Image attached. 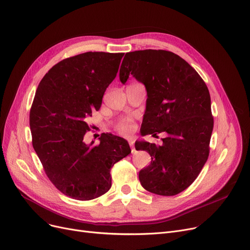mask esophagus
<instances>
[{"instance_id":"1","label":"esophagus","mask_w":250,"mask_h":250,"mask_svg":"<svg viewBox=\"0 0 250 250\" xmlns=\"http://www.w3.org/2000/svg\"><path fill=\"white\" fill-rule=\"evenodd\" d=\"M128 144H129V146H131V149H132V153H134L135 152V142H134V140H128Z\"/></svg>"}]
</instances>
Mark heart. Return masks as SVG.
Returning a JSON list of instances; mask_svg holds the SVG:
<instances>
[{"mask_svg": "<svg viewBox=\"0 0 250 250\" xmlns=\"http://www.w3.org/2000/svg\"><path fill=\"white\" fill-rule=\"evenodd\" d=\"M117 129H118V132L123 134V135H129L131 133H133L134 129H135L134 122L129 118L124 119V121L119 123V125L117 126Z\"/></svg>", "mask_w": 250, "mask_h": 250, "instance_id": "b5f03b06", "label": "heart"}]
</instances>
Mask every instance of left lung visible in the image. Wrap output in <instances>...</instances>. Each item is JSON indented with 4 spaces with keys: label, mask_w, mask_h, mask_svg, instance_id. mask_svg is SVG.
<instances>
[{
    "label": "left lung",
    "mask_w": 250,
    "mask_h": 250,
    "mask_svg": "<svg viewBox=\"0 0 250 250\" xmlns=\"http://www.w3.org/2000/svg\"><path fill=\"white\" fill-rule=\"evenodd\" d=\"M129 74L147 91L142 135H167L159 146L135 143L152 159L139 172L141 185L162 196L177 195L196 180L208 158L213 128L208 89L188 62L166 50L126 53L119 80L125 83Z\"/></svg>",
    "instance_id": "obj_1"
}]
</instances>
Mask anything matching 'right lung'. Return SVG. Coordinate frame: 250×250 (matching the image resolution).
I'll return each instance as SVG.
<instances>
[{
    "label": "right lung",
    "mask_w": 250,
    "mask_h": 250,
    "mask_svg": "<svg viewBox=\"0 0 250 250\" xmlns=\"http://www.w3.org/2000/svg\"><path fill=\"white\" fill-rule=\"evenodd\" d=\"M125 53L86 52L64 59L42 78L29 112L32 146L60 192L92 200L111 188V167L131 153L127 141L102 134L88 145L86 121L99 110Z\"/></svg>",
    "instance_id": "right-lung-1"
}]
</instances>
